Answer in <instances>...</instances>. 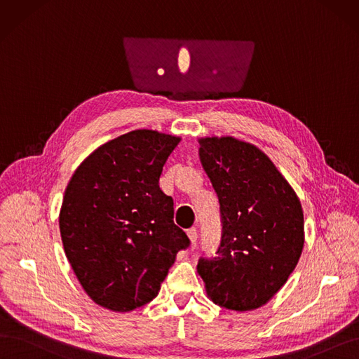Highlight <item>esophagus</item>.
Listing matches in <instances>:
<instances>
[{
    "label": "esophagus",
    "instance_id": "obj_1",
    "mask_svg": "<svg viewBox=\"0 0 359 359\" xmlns=\"http://www.w3.org/2000/svg\"><path fill=\"white\" fill-rule=\"evenodd\" d=\"M187 233H188L189 241H191L192 244H195V243H196V238H198V232H196V228H191V229H188V231H187Z\"/></svg>",
    "mask_w": 359,
    "mask_h": 359
}]
</instances>
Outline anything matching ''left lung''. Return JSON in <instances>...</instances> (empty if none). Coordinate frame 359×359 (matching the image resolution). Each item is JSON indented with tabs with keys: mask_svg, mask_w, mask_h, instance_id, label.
<instances>
[{
	"mask_svg": "<svg viewBox=\"0 0 359 359\" xmlns=\"http://www.w3.org/2000/svg\"><path fill=\"white\" fill-rule=\"evenodd\" d=\"M200 159L219 196L222 241L198 262L211 302L245 312L266 304L294 271L304 244L299 196L269 156L232 136L201 137Z\"/></svg>",
	"mask_w": 359,
	"mask_h": 359,
	"instance_id": "left-lung-1",
	"label": "left lung"
}]
</instances>
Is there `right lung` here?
Masks as SVG:
<instances>
[{"mask_svg": "<svg viewBox=\"0 0 359 359\" xmlns=\"http://www.w3.org/2000/svg\"><path fill=\"white\" fill-rule=\"evenodd\" d=\"M180 137L135 130L78 165L59 215L60 236L87 296L114 312L156 297L171 264L191 241L172 222V198L159 176Z\"/></svg>", "mask_w": 359, "mask_h": 359, "instance_id": "obj_1", "label": "right lung"}]
</instances>
